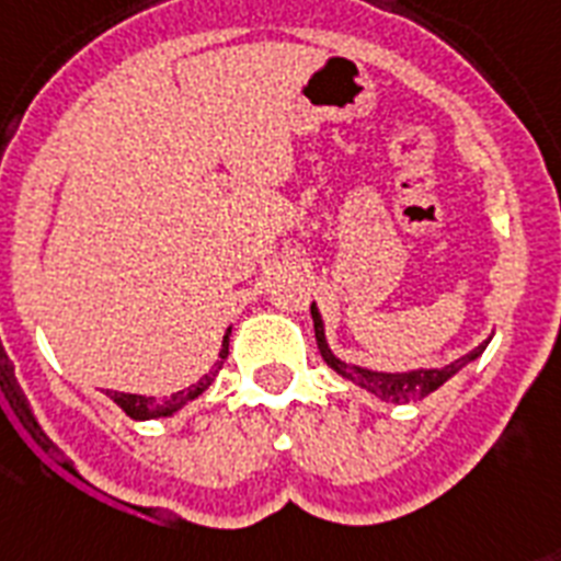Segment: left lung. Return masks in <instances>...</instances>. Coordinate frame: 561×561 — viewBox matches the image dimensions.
<instances>
[{"label": "left lung", "instance_id": "8db88e82", "mask_svg": "<svg viewBox=\"0 0 561 561\" xmlns=\"http://www.w3.org/2000/svg\"><path fill=\"white\" fill-rule=\"evenodd\" d=\"M312 321H314V341H318V350H321L323 360L335 369L337 375H344L346 381L358 383L360 390L373 392L378 396L381 401H392V404H410V401H421V398H427L430 392H436L442 383H447L458 369H465L470 360L479 358L484 353V344H479L473 353L461 355L458 360L447 364V367H438V369H410V373H375V369L367 367H355V364H346V360L337 358L335 353L330 350L327 344V335H323V321H321V312L318 307L312 304Z\"/></svg>", "mask_w": 561, "mask_h": 561}]
</instances>
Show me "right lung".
<instances>
[{"label":"right lung","instance_id":"1","mask_svg":"<svg viewBox=\"0 0 561 561\" xmlns=\"http://www.w3.org/2000/svg\"><path fill=\"white\" fill-rule=\"evenodd\" d=\"M229 335L231 330H226L224 335V346H220V355H217V364L211 369H208L206 375H203L201 381L192 383L188 390H180V392H171V396L165 398H154V396H134V392H117V390H105V396L114 401V404L123 410L128 419L134 421H148V419H169V415H174L178 410H183V407L188 404V401H194L197 396H203V392L211 387V381L217 378V373H220V367H224L226 355H229Z\"/></svg>","mask_w":561,"mask_h":561}]
</instances>
